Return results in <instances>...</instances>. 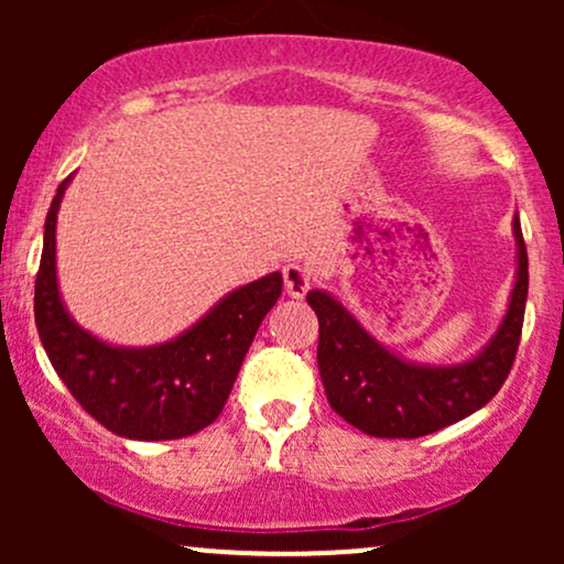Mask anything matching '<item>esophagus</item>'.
<instances>
[{
  "mask_svg": "<svg viewBox=\"0 0 564 564\" xmlns=\"http://www.w3.org/2000/svg\"><path fill=\"white\" fill-rule=\"evenodd\" d=\"M310 283H313V278H310V273L302 264H286V268H283V289H286V294L294 296V300H302V296L307 294Z\"/></svg>",
  "mask_w": 564,
  "mask_h": 564,
  "instance_id": "1",
  "label": "esophagus"
}]
</instances>
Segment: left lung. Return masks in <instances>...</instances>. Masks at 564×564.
<instances>
[{
  "instance_id": "obj_1",
  "label": "left lung",
  "mask_w": 564,
  "mask_h": 564,
  "mask_svg": "<svg viewBox=\"0 0 564 564\" xmlns=\"http://www.w3.org/2000/svg\"><path fill=\"white\" fill-rule=\"evenodd\" d=\"M517 281L509 310L477 358L416 366L381 347L326 291H310L318 315V371L328 405L371 437H422L462 422L494 400L514 366L528 300V251L514 217Z\"/></svg>"
}]
</instances>
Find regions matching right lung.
I'll list each match as a JSON object with an SVG mask.
<instances>
[{"label": "right lung", "mask_w": 564, "mask_h": 564, "mask_svg": "<svg viewBox=\"0 0 564 564\" xmlns=\"http://www.w3.org/2000/svg\"><path fill=\"white\" fill-rule=\"evenodd\" d=\"M66 177L44 219L34 318L47 358L95 422L129 440L196 435L223 413L264 315L283 289L270 273L225 296L177 339L156 347H113L70 321L55 273V223Z\"/></svg>", "instance_id": "1"}]
</instances>
